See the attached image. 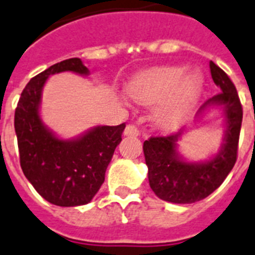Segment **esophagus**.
<instances>
[{
    "mask_svg": "<svg viewBox=\"0 0 255 255\" xmlns=\"http://www.w3.org/2000/svg\"><path fill=\"white\" fill-rule=\"evenodd\" d=\"M124 134H126V136H138V134H140V131H138L137 127L133 126V124H128L127 127H126V129H124Z\"/></svg>",
    "mask_w": 255,
    "mask_h": 255,
    "instance_id": "esophagus-1",
    "label": "esophagus"
}]
</instances>
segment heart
Returning a JSON list of instances; mask_svg holds the SVG:
<instances>
[{
    "label": "heart",
    "instance_id": "heart-1",
    "mask_svg": "<svg viewBox=\"0 0 255 255\" xmlns=\"http://www.w3.org/2000/svg\"><path fill=\"white\" fill-rule=\"evenodd\" d=\"M202 86L198 72L185 74L181 67H161L137 74L128 85V94L138 105L158 103L153 119L162 129H173L190 117Z\"/></svg>",
    "mask_w": 255,
    "mask_h": 255
}]
</instances>
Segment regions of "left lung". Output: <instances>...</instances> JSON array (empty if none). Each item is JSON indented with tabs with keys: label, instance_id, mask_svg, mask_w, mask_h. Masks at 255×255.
<instances>
[{
	"label": "left lung",
	"instance_id": "8db88e82",
	"mask_svg": "<svg viewBox=\"0 0 255 255\" xmlns=\"http://www.w3.org/2000/svg\"><path fill=\"white\" fill-rule=\"evenodd\" d=\"M210 69L212 80L221 93L208 99L198 114H202L207 107H223L225 133L220 150L210 160L188 162L177 149V141L183 131L165 137H150L142 145L149 186L165 202L187 204L204 199L224 182L237 160L242 123L241 102L228 74L214 61L210 63Z\"/></svg>",
	"mask_w": 255,
	"mask_h": 255
}]
</instances>
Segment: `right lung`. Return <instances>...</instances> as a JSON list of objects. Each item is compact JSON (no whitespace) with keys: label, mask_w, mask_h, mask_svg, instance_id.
<instances>
[{"label":"right lung","mask_w":255,"mask_h":255,"mask_svg":"<svg viewBox=\"0 0 255 255\" xmlns=\"http://www.w3.org/2000/svg\"><path fill=\"white\" fill-rule=\"evenodd\" d=\"M61 72L89 74L81 59L64 60L31 78L20 94L14 117L20 167L47 202L60 207L84 206L92 202L105 182L126 123L97 126L69 140L57 137L43 123L39 110L45 82Z\"/></svg>","instance_id":"add662e5"}]
</instances>
